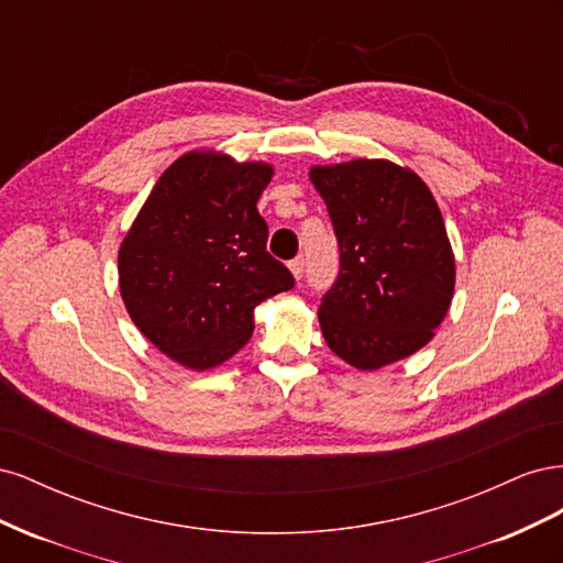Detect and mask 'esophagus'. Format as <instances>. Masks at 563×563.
Segmentation results:
<instances>
[{
    "label": "esophagus",
    "mask_w": 563,
    "mask_h": 563,
    "mask_svg": "<svg viewBox=\"0 0 563 563\" xmlns=\"http://www.w3.org/2000/svg\"><path fill=\"white\" fill-rule=\"evenodd\" d=\"M288 267H291L294 277H296V279H300V277H302V272H305V258H302V255H298V258H294L291 263H288Z\"/></svg>",
    "instance_id": "34e87169"
}]
</instances>
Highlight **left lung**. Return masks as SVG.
I'll return each mask as SVG.
<instances>
[{
  "label": "left lung",
  "mask_w": 563,
  "mask_h": 563,
  "mask_svg": "<svg viewBox=\"0 0 563 563\" xmlns=\"http://www.w3.org/2000/svg\"><path fill=\"white\" fill-rule=\"evenodd\" d=\"M340 269L321 298L329 347L362 371L418 352L446 317L455 261L444 218L413 172L385 159L314 166Z\"/></svg>",
  "instance_id": "left-lung-1"
}]
</instances>
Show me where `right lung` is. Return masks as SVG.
<instances>
[{
    "label": "right lung",
    "mask_w": 563,
    "mask_h": 563,
    "mask_svg": "<svg viewBox=\"0 0 563 563\" xmlns=\"http://www.w3.org/2000/svg\"><path fill=\"white\" fill-rule=\"evenodd\" d=\"M267 164L190 152L166 168L119 249V291L135 327L172 360L203 371L253 333V308L294 288L267 253L255 209Z\"/></svg>",
    "instance_id": "add662e5"
}]
</instances>
